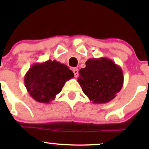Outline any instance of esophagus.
<instances>
[{
	"label": "esophagus",
	"instance_id": "34e87169",
	"mask_svg": "<svg viewBox=\"0 0 149 149\" xmlns=\"http://www.w3.org/2000/svg\"><path fill=\"white\" fill-rule=\"evenodd\" d=\"M73 72L74 73V76L77 78L78 76V69L77 68H73Z\"/></svg>",
	"mask_w": 149,
	"mask_h": 149
}]
</instances>
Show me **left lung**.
Here are the masks:
<instances>
[{
	"label": "left lung",
	"mask_w": 149,
	"mask_h": 149,
	"mask_svg": "<svg viewBox=\"0 0 149 149\" xmlns=\"http://www.w3.org/2000/svg\"><path fill=\"white\" fill-rule=\"evenodd\" d=\"M79 71L78 82L83 92L94 104L108 103L123 85L120 66L106 57L89 59Z\"/></svg>",
	"instance_id": "left-lung-1"
}]
</instances>
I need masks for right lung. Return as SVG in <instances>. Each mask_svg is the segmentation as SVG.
I'll list each match as a JSON object with an SVG mask.
<instances>
[{"label": "right lung", "mask_w": 149, "mask_h": 149, "mask_svg": "<svg viewBox=\"0 0 149 149\" xmlns=\"http://www.w3.org/2000/svg\"><path fill=\"white\" fill-rule=\"evenodd\" d=\"M73 76V71L66 65L47 60L32 65L26 73L24 83L34 100L49 104L61 92L65 83Z\"/></svg>", "instance_id": "1"}]
</instances>
